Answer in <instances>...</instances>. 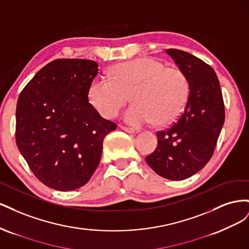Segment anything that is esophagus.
<instances>
[{
  "label": "esophagus",
  "instance_id": "obj_1",
  "mask_svg": "<svg viewBox=\"0 0 249 249\" xmlns=\"http://www.w3.org/2000/svg\"><path fill=\"white\" fill-rule=\"evenodd\" d=\"M120 127H122V130H124L127 133H132V134H136V133L140 132V129H138V127H129V126H124V125H122Z\"/></svg>",
  "mask_w": 249,
  "mask_h": 249
}]
</instances>
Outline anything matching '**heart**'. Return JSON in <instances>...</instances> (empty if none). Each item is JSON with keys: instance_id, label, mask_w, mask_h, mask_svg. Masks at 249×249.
Returning <instances> with one entry per match:
<instances>
[{"instance_id": "heart-1", "label": "heart", "mask_w": 249, "mask_h": 249, "mask_svg": "<svg viewBox=\"0 0 249 249\" xmlns=\"http://www.w3.org/2000/svg\"><path fill=\"white\" fill-rule=\"evenodd\" d=\"M190 85L185 73L155 58H139L117 64L112 78L97 76L89 85L88 99L101 115L111 118L129 100L135 102L123 118L139 125L175 120L185 108Z\"/></svg>"}]
</instances>
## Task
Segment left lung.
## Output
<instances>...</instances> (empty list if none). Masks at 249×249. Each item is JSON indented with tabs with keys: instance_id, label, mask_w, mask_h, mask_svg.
I'll list each match as a JSON object with an SVG mask.
<instances>
[{
	"instance_id": "1",
	"label": "left lung",
	"mask_w": 249,
	"mask_h": 249,
	"mask_svg": "<svg viewBox=\"0 0 249 249\" xmlns=\"http://www.w3.org/2000/svg\"><path fill=\"white\" fill-rule=\"evenodd\" d=\"M166 53L185 73L190 91L177 122L157 132V148L145 160L159 176L180 180L198 172L212 158L224 124V103L212 67L185 51Z\"/></svg>"
}]
</instances>
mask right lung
I'll return each instance as SVG.
<instances>
[{"mask_svg": "<svg viewBox=\"0 0 249 249\" xmlns=\"http://www.w3.org/2000/svg\"><path fill=\"white\" fill-rule=\"evenodd\" d=\"M99 64L57 59L21 90L17 105L16 141L30 169L59 191L84 186L101 161L103 141L117 124L103 118L88 101Z\"/></svg>", "mask_w": 249, "mask_h": 249, "instance_id": "obj_1", "label": "right lung"}]
</instances>
